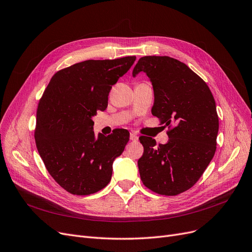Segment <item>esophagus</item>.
Returning a JSON list of instances; mask_svg holds the SVG:
<instances>
[{"instance_id":"1","label":"esophagus","mask_w":252,"mask_h":252,"mask_svg":"<svg viewBox=\"0 0 252 252\" xmlns=\"http://www.w3.org/2000/svg\"><path fill=\"white\" fill-rule=\"evenodd\" d=\"M130 139H131L132 142H136V140L138 139V136H137V134H136V133L131 132V133H130Z\"/></svg>"}]
</instances>
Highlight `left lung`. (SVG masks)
Returning a JSON list of instances; mask_svg holds the SVG:
<instances>
[{"mask_svg":"<svg viewBox=\"0 0 252 252\" xmlns=\"http://www.w3.org/2000/svg\"><path fill=\"white\" fill-rule=\"evenodd\" d=\"M142 71L152 82V115L168 126V142L157 146L152 137H139L140 179L155 193L177 195L197 182L214 157L219 128L215 99L205 80L176 59L143 57L132 74Z\"/></svg>","mask_w":252,"mask_h":252,"instance_id":"obj_1","label":"left lung"}]
</instances>
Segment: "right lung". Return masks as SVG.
<instances>
[{
    "mask_svg": "<svg viewBox=\"0 0 252 252\" xmlns=\"http://www.w3.org/2000/svg\"><path fill=\"white\" fill-rule=\"evenodd\" d=\"M135 59L87 60L63 68L39 100L36 147L49 175L69 193L93 194L112 179L113 161L130 134L119 128L95 138L92 117L107 107L110 89Z\"/></svg>",
    "mask_w": 252,
    "mask_h": 252,
    "instance_id": "right-lung-1",
    "label": "right lung"
}]
</instances>
